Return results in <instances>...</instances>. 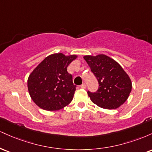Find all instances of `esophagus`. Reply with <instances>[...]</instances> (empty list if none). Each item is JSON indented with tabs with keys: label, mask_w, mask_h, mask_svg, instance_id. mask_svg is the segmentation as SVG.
Returning a JSON list of instances; mask_svg holds the SVG:
<instances>
[{
	"label": "esophagus",
	"mask_w": 152,
	"mask_h": 152,
	"mask_svg": "<svg viewBox=\"0 0 152 152\" xmlns=\"http://www.w3.org/2000/svg\"><path fill=\"white\" fill-rule=\"evenodd\" d=\"M86 87V83H82V84L81 85V88H85Z\"/></svg>",
	"instance_id": "obj_1"
}]
</instances>
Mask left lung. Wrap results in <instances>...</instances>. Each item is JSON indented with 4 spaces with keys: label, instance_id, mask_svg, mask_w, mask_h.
I'll use <instances>...</instances> for the list:
<instances>
[{
    "label": "left lung",
    "instance_id": "obj_1",
    "mask_svg": "<svg viewBox=\"0 0 152 152\" xmlns=\"http://www.w3.org/2000/svg\"><path fill=\"white\" fill-rule=\"evenodd\" d=\"M83 58L99 82L96 91L87 92L91 102L103 109H117L131 93L129 76L116 61L104 54L85 56Z\"/></svg>",
    "mask_w": 152,
    "mask_h": 152
}]
</instances>
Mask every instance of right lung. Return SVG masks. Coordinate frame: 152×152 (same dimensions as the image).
<instances>
[{
  "instance_id": "add662e5",
  "label": "right lung",
  "mask_w": 152,
  "mask_h": 152,
  "mask_svg": "<svg viewBox=\"0 0 152 152\" xmlns=\"http://www.w3.org/2000/svg\"><path fill=\"white\" fill-rule=\"evenodd\" d=\"M77 56L61 53L47 56L31 72L28 89L34 102L46 111H57L69 105L76 91L67 67Z\"/></svg>"
}]
</instances>
